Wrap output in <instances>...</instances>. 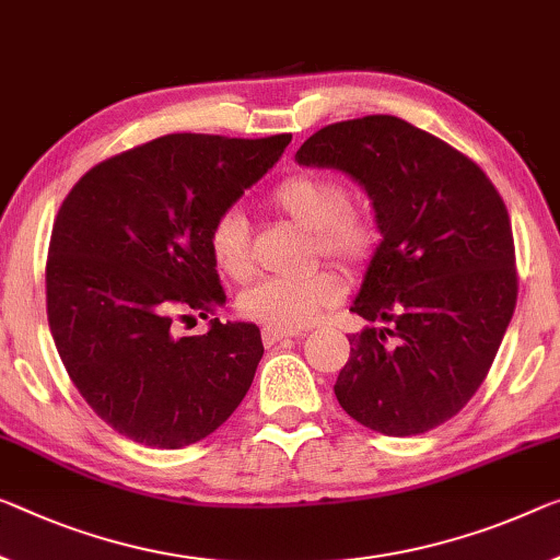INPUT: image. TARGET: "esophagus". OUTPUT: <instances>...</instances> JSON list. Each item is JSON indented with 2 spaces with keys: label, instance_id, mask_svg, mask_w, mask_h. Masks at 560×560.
Returning <instances> with one entry per match:
<instances>
[{
  "label": "esophagus",
  "instance_id": "34e87169",
  "mask_svg": "<svg viewBox=\"0 0 560 560\" xmlns=\"http://www.w3.org/2000/svg\"><path fill=\"white\" fill-rule=\"evenodd\" d=\"M300 332L292 330H278V328H262V342L265 346H275V342L285 340V338H298Z\"/></svg>",
  "mask_w": 560,
  "mask_h": 560
}]
</instances>
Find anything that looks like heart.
Segmentation results:
<instances>
[{
    "instance_id": "b5f03b06",
    "label": "heart",
    "mask_w": 560,
    "mask_h": 560,
    "mask_svg": "<svg viewBox=\"0 0 560 560\" xmlns=\"http://www.w3.org/2000/svg\"><path fill=\"white\" fill-rule=\"evenodd\" d=\"M270 202L298 225L313 230L315 250L348 272L365 270L383 243L375 210L348 202V187L323 172H295L272 187ZM210 255L214 268L232 280L253 270L250 230L237 210H225L210 228ZM340 295V282L330 270H313L300 278H260L237 298L245 317L265 328L300 330L317 320Z\"/></svg>"
}]
</instances>
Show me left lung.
Wrapping results in <instances>:
<instances>
[{"label":"left lung","instance_id":"obj_1","mask_svg":"<svg viewBox=\"0 0 560 560\" xmlns=\"http://www.w3.org/2000/svg\"><path fill=\"white\" fill-rule=\"evenodd\" d=\"M295 160L363 185L383 228L350 307L370 325L348 338L335 398L383 435L443 425L486 381L518 298L501 195L466 154L393 115L323 127Z\"/></svg>","mask_w":560,"mask_h":560}]
</instances>
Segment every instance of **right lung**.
<instances>
[{
  "label": "right lung",
  "instance_id": "1",
  "mask_svg": "<svg viewBox=\"0 0 560 560\" xmlns=\"http://www.w3.org/2000/svg\"><path fill=\"white\" fill-rule=\"evenodd\" d=\"M292 135H165L94 165L65 197L47 255V317L74 388L107 425L150 448L214 433L262 358L253 323L177 317L225 305L210 228L285 152Z\"/></svg>",
  "mask_w": 560,
  "mask_h": 560
}]
</instances>
